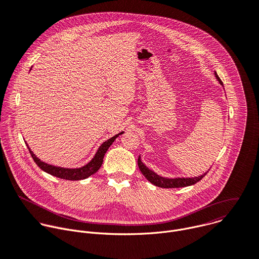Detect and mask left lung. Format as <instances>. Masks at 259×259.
I'll use <instances>...</instances> for the list:
<instances>
[{"label":"left lung","instance_id":"8db88e82","mask_svg":"<svg viewBox=\"0 0 259 259\" xmlns=\"http://www.w3.org/2000/svg\"><path fill=\"white\" fill-rule=\"evenodd\" d=\"M215 77L217 79V81L224 86L223 82H221V80L219 79V77L217 76V73L215 71ZM137 163H138V167L141 171V173L144 175V177L149 180L151 183H153L154 186L156 187H159V188H164V189H174V188H184V187H189V186H192V184H195L197 183L198 181H200L206 174L204 173L203 175L201 176H198V177H189V178H167V177H162L158 174H156L154 171L150 170L149 168H147L140 160V156L138 157V160H137Z\"/></svg>","mask_w":259,"mask_h":259}]
</instances>
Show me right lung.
I'll return each instance as SVG.
<instances>
[{
    "mask_svg": "<svg viewBox=\"0 0 259 259\" xmlns=\"http://www.w3.org/2000/svg\"><path fill=\"white\" fill-rule=\"evenodd\" d=\"M31 69V68H30ZM123 134V132L113 136L112 138L107 139L106 141H104L100 146L98 151L96 152L95 156L93 157V159L85 166L81 167V168H75V169H69V168H62V167H56V166H53V165H49L47 163H44L42 162L39 158H36V156L30 151V149L28 147L27 143V149L30 153V156L31 158L33 159L34 163L38 165L43 171L53 175V176H56L58 178H61V179H67V180H81V179H85V178H88L89 176H91L92 174H94L95 172L98 171V169L101 167L102 165V162H103V157L106 153V151L108 150V147L112 145V143L116 140V138Z\"/></svg>",
    "mask_w": 259,
    "mask_h": 259,
    "instance_id": "add662e5",
    "label": "right lung"
}]
</instances>
